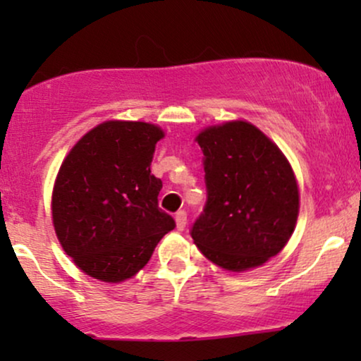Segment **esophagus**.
<instances>
[{"mask_svg": "<svg viewBox=\"0 0 361 361\" xmlns=\"http://www.w3.org/2000/svg\"><path fill=\"white\" fill-rule=\"evenodd\" d=\"M175 222H176V229L178 231L185 229V227H186V212H185V210H180V212L175 215Z\"/></svg>", "mask_w": 361, "mask_h": 361, "instance_id": "1", "label": "esophagus"}]
</instances>
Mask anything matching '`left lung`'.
I'll list each match as a JSON object with an SVG mask.
<instances>
[{"label": "left lung", "mask_w": 361, "mask_h": 361, "mask_svg": "<svg viewBox=\"0 0 361 361\" xmlns=\"http://www.w3.org/2000/svg\"><path fill=\"white\" fill-rule=\"evenodd\" d=\"M207 204L195 246L227 271H247L287 246L300 209L295 173L280 147L246 120L202 128Z\"/></svg>", "instance_id": "obj_1"}]
</instances>
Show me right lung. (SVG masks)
<instances>
[{
    "label": "right lung",
    "mask_w": 361,
    "mask_h": 361,
    "mask_svg": "<svg viewBox=\"0 0 361 361\" xmlns=\"http://www.w3.org/2000/svg\"><path fill=\"white\" fill-rule=\"evenodd\" d=\"M159 126L106 120L62 161L52 188V224L62 250L86 275L120 283L151 259L175 229L157 207L163 181L151 173Z\"/></svg>",
    "instance_id": "obj_1"
}]
</instances>
